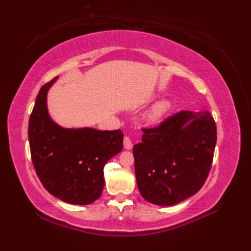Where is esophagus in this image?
Instances as JSON below:
<instances>
[{
    "label": "esophagus",
    "instance_id": "34e87169",
    "mask_svg": "<svg viewBox=\"0 0 251 251\" xmlns=\"http://www.w3.org/2000/svg\"><path fill=\"white\" fill-rule=\"evenodd\" d=\"M124 147H125L126 150H131L133 148V141L130 137H128V136H125Z\"/></svg>",
    "mask_w": 251,
    "mask_h": 251
}]
</instances>
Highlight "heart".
I'll return each instance as SVG.
<instances>
[{
	"label": "heart",
	"instance_id": "obj_1",
	"mask_svg": "<svg viewBox=\"0 0 251 251\" xmlns=\"http://www.w3.org/2000/svg\"><path fill=\"white\" fill-rule=\"evenodd\" d=\"M171 104L168 100H160L155 103L148 113V119L150 121H156L161 118L169 111Z\"/></svg>",
	"mask_w": 251,
	"mask_h": 251
}]
</instances>
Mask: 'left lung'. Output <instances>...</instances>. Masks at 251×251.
Here are the masks:
<instances>
[{
    "label": "left lung",
    "mask_w": 251,
    "mask_h": 251,
    "mask_svg": "<svg viewBox=\"0 0 251 251\" xmlns=\"http://www.w3.org/2000/svg\"><path fill=\"white\" fill-rule=\"evenodd\" d=\"M135 144L136 181L150 203L170 206L199 192L209 174L217 126L208 111H180L156 127L142 128Z\"/></svg>",
    "instance_id": "left-lung-1"
}]
</instances>
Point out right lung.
Returning <instances> with one entry per match:
<instances>
[{"label":"right lung","mask_w":251,"mask_h":251,"mask_svg":"<svg viewBox=\"0 0 251 251\" xmlns=\"http://www.w3.org/2000/svg\"><path fill=\"white\" fill-rule=\"evenodd\" d=\"M57 77L45 83L29 119L28 138L35 172L42 184L59 200L87 205L100 198L103 168L124 148L120 130L65 128L53 121L47 93Z\"/></svg>","instance_id":"obj_1"}]
</instances>
